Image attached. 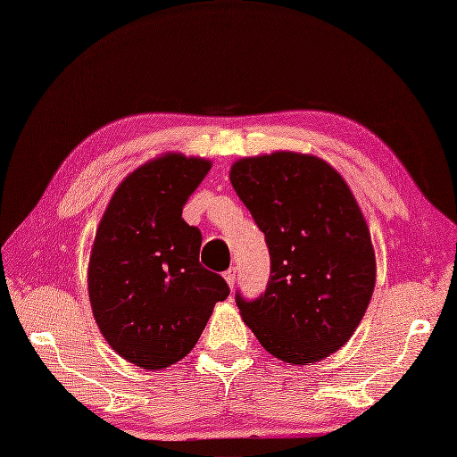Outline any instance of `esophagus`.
<instances>
[{"instance_id":"esophagus-1","label":"esophagus","mask_w":457,"mask_h":457,"mask_svg":"<svg viewBox=\"0 0 457 457\" xmlns=\"http://www.w3.org/2000/svg\"><path fill=\"white\" fill-rule=\"evenodd\" d=\"M223 276H225L227 284H228L230 287H234V284H237V278H238V269H237V267H230V269L225 270Z\"/></svg>"}]
</instances>
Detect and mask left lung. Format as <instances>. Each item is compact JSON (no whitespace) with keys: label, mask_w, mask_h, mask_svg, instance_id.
I'll use <instances>...</instances> for the list:
<instances>
[{"label":"left lung","mask_w":457,"mask_h":457,"mask_svg":"<svg viewBox=\"0 0 457 457\" xmlns=\"http://www.w3.org/2000/svg\"><path fill=\"white\" fill-rule=\"evenodd\" d=\"M230 183L270 255L265 292H237L244 322L284 362L322 361L353 336L376 286L361 207L331 165L297 152L244 158Z\"/></svg>","instance_id":"1"}]
</instances>
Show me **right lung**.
I'll return each instance as SVG.
<instances>
[{"label": "right lung", "mask_w": 457, "mask_h": 457, "mask_svg": "<svg viewBox=\"0 0 457 457\" xmlns=\"http://www.w3.org/2000/svg\"><path fill=\"white\" fill-rule=\"evenodd\" d=\"M212 163L168 154L126 177L96 230L89 299L103 336L145 370L181 361L198 343L225 278L200 262L202 232L183 207Z\"/></svg>", "instance_id": "add662e5"}]
</instances>
